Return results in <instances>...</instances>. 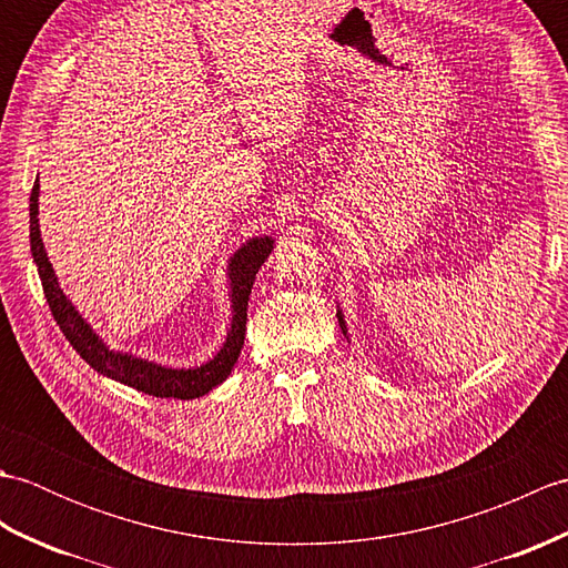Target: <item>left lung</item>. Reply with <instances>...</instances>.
Segmentation results:
<instances>
[{
	"label": "left lung",
	"instance_id": "1",
	"mask_svg": "<svg viewBox=\"0 0 568 568\" xmlns=\"http://www.w3.org/2000/svg\"><path fill=\"white\" fill-rule=\"evenodd\" d=\"M336 317H339V327H342V332H344V336L348 339V329H346V320H344V312H342V307L336 305Z\"/></svg>",
	"mask_w": 568,
	"mask_h": 568
}]
</instances>
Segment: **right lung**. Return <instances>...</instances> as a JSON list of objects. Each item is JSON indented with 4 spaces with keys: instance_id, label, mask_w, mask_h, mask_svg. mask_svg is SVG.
<instances>
[{
    "instance_id": "add662e5",
    "label": "right lung",
    "mask_w": 568,
    "mask_h": 568,
    "mask_svg": "<svg viewBox=\"0 0 568 568\" xmlns=\"http://www.w3.org/2000/svg\"><path fill=\"white\" fill-rule=\"evenodd\" d=\"M39 197H41V183L36 178L31 200H29V236H31V256L39 277L43 283V293L51 307L53 317L58 322L60 332L65 334L70 346L88 361V364L102 373V376L119 381L136 388L141 393H149L155 397H180V400H195V397L207 395L216 385H222L232 368L236 366L241 346H244L246 334V310H248V295L253 281L261 265L268 261L271 251L275 246V239L251 236L246 244H241L226 261V283H229V303H232V320H229L226 339L220 352L210 361L200 366L178 368L165 366L159 361L143 358L131 352H122L106 344L102 336L92 329V324L84 320L72 300L63 293L58 283V275L53 271V263L48 261V253L41 239V224H39Z\"/></svg>"
}]
</instances>
